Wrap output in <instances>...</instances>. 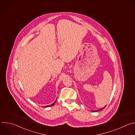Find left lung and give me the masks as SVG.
Here are the masks:
<instances>
[{"label": "left lung", "mask_w": 135, "mask_h": 135, "mask_svg": "<svg viewBox=\"0 0 135 135\" xmlns=\"http://www.w3.org/2000/svg\"><path fill=\"white\" fill-rule=\"evenodd\" d=\"M106 107V106H105V107H104L103 108H102V109H99V110H92V112H97V111H99V110H102V109H104L105 107Z\"/></svg>", "instance_id": "1"}]
</instances>
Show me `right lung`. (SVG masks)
Segmentation results:
<instances>
[{"instance_id": "right-lung-1", "label": "right lung", "mask_w": 135, "mask_h": 135, "mask_svg": "<svg viewBox=\"0 0 135 135\" xmlns=\"http://www.w3.org/2000/svg\"><path fill=\"white\" fill-rule=\"evenodd\" d=\"M56 99L55 100V101L53 103V104H52L51 105H48V106H45V107H51V106H54V104H55V102H56Z\"/></svg>"}]
</instances>
